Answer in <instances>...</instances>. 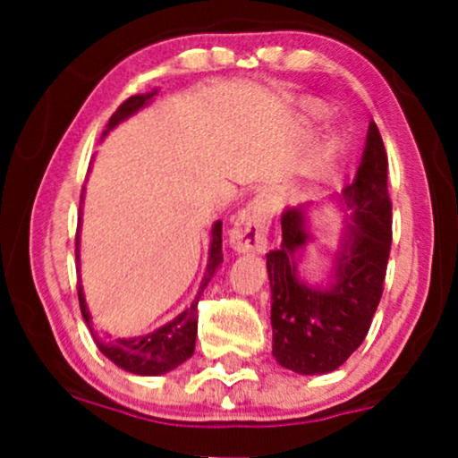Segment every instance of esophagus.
I'll use <instances>...</instances> for the list:
<instances>
[{
    "instance_id": "esophagus-1",
    "label": "esophagus",
    "mask_w": 458,
    "mask_h": 458,
    "mask_svg": "<svg viewBox=\"0 0 458 458\" xmlns=\"http://www.w3.org/2000/svg\"><path fill=\"white\" fill-rule=\"evenodd\" d=\"M271 221V208L265 199H252L235 216L229 231V246L237 254H262L267 250V231Z\"/></svg>"
}]
</instances>
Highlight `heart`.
<instances>
[{"instance_id":"obj_1","label":"heart","mask_w":458,"mask_h":458,"mask_svg":"<svg viewBox=\"0 0 458 458\" xmlns=\"http://www.w3.org/2000/svg\"><path fill=\"white\" fill-rule=\"evenodd\" d=\"M300 112H302V118L306 123H321L329 116L327 104H323L321 99H304V102L300 104ZM340 143H342L340 135H329L327 140H325L318 156H321L323 160L329 158V156H334L337 152ZM315 181H317V174L312 173V168H306V171L300 173L298 181L292 185V198L296 199L309 198L312 190H315Z\"/></svg>"}]
</instances>
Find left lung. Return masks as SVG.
<instances>
[{
	"label": "left lung",
	"instance_id": "obj_1",
	"mask_svg": "<svg viewBox=\"0 0 458 458\" xmlns=\"http://www.w3.org/2000/svg\"><path fill=\"white\" fill-rule=\"evenodd\" d=\"M323 208L338 212L341 233L328 271L310 282L297 265L303 250L318 241L314 216ZM390 243L387 156L371 121L352 183L323 202L285 208L281 215V246L267 254L273 356L281 367L298 375H325L348 360L377 310Z\"/></svg>",
	"mask_w": 458,
	"mask_h": 458
}]
</instances>
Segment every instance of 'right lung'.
<instances>
[{
    "label": "right lung",
    "mask_w": 458,
    "mask_h": 458,
    "mask_svg": "<svg viewBox=\"0 0 458 458\" xmlns=\"http://www.w3.org/2000/svg\"><path fill=\"white\" fill-rule=\"evenodd\" d=\"M158 89H152L149 93H140V96L129 98L127 102L118 106V110L110 116L108 124H106L104 135L106 137L110 131H114L118 124L127 121V118L135 116L137 112L152 104V99ZM91 171V168H89ZM85 199V187L81 193V204ZM81 223H83V206L79 212V227H77V271L81 273ZM223 262V223L216 221L210 229V246H208V262H206V273L196 298L191 300V304L187 306L183 312H179L177 317L162 325V327L149 331L146 335L137 337H118V340H106L99 337L91 327V312L87 306L83 284L79 279V304H81V315H83L87 327H89L93 340H96L99 352L106 359L114 362L116 367L124 369L127 373L141 375V377H156V375H165L179 365H183L187 359H191L193 350H196V335H198V302L202 298V292L206 285L210 284V279L215 277L216 268Z\"/></svg>",
    "instance_id": "1"
}]
</instances>
